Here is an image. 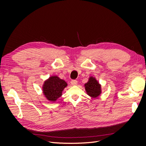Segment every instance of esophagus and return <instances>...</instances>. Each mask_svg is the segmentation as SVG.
<instances>
[{
  "instance_id": "1",
  "label": "esophagus",
  "mask_w": 146,
  "mask_h": 146,
  "mask_svg": "<svg viewBox=\"0 0 146 146\" xmlns=\"http://www.w3.org/2000/svg\"><path fill=\"white\" fill-rule=\"evenodd\" d=\"M70 83H71V85H73V86L77 85V81L75 80H72L71 82H70Z\"/></svg>"
}]
</instances>
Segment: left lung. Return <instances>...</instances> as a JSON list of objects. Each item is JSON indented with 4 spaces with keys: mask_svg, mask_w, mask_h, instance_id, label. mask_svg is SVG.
<instances>
[{
    "mask_svg": "<svg viewBox=\"0 0 146 146\" xmlns=\"http://www.w3.org/2000/svg\"><path fill=\"white\" fill-rule=\"evenodd\" d=\"M84 86L87 94L92 98H98L102 93L101 85L94 77L91 76Z\"/></svg>",
    "mask_w": 146,
    "mask_h": 146,
    "instance_id": "obj_1",
    "label": "left lung"
}]
</instances>
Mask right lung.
Here are the masks:
<instances>
[{"label":"right lung","instance_id":"obj_1","mask_svg":"<svg viewBox=\"0 0 146 146\" xmlns=\"http://www.w3.org/2000/svg\"><path fill=\"white\" fill-rule=\"evenodd\" d=\"M68 86V83L56 76H52L44 82L42 90L45 98L48 100L55 102L62 96V92Z\"/></svg>","mask_w":146,"mask_h":146}]
</instances>
